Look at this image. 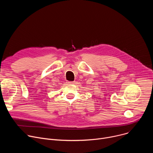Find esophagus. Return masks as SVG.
<instances>
[{"instance_id": "esophagus-1", "label": "esophagus", "mask_w": 153, "mask_h": 153, "mask_svg": "<svg viewBox=\"0 0 153 153\" xmlns=\"http://www.w3.org/2000/svg\"><path fill=\"white\" fill-rule=\"evenodd\" d=\"M68 83H70V84H75L76 82H75V81H74V82H68Z\"/></svg>"}]
</instances>
